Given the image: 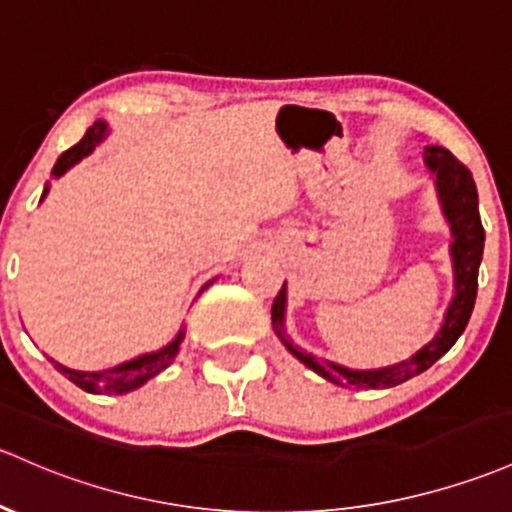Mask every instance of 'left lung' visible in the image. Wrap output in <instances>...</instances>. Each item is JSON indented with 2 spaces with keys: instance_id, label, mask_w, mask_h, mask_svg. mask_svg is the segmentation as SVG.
I'll use <instances>...</instances> for the list:
<instances>
[{
  "instance_id": "8db88e82",
  "label": "left lung",
  "mask_w": 512,
  "mask_h": 512,
  "mask_svg": "<svg viewBox=\"0 0 512 512\" xmlns=\"http://www.w3.org/2000/svg\"><path fill=\"white\" fill-rule=\"evenodd\" d=\"M425 166L434 175V190H437L439 207H442L444 219L452 232V244H449V254H452V271H454V295L449 302L447 312L439 332L427 342L422 349H417L410 359L398 361L393 366L383 368H349L334 361L317 359V356L307 354L285 332V310H288V288H280V293L273 300L271 320L273 332L278 334L285 349L302 361L307 368L320 373L324 381L337 383V386H356V388H393L400 383L410 381L417 373L427 371L434 361L442 359L449 349H452L456 339L469 324L471 310L476 302L478 290V266L483 258V234L481 214H478V192L476 183L471 178L469 168L461 166L459 161L442 146H427L425 148Z\"/></svg>"
}]
</instances>
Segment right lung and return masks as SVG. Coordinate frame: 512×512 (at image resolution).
I'll return each instance as SVG.
<instances>
[{"label":"right lung","mask_w":512,"mask_h":512,"mask_svg":"<svg viewBox=\"0 0 512 512\" xmlns=\"http://www.w3.org/2000/svg\"><path fill=\"white\" fill-rule=\"evenodd\" d=\"M109 136V126L107 122H102V119H97L95 124L87 129V134L82 136V139L75 144L73 148H68L65 153H60V158L56 161V166H53L51 175L53 178H60V175L68 173L70 168L78 166L82 158L90 156L92 151H95L97 146L102 144L104 139ZM48 190H51V183H46V188H43V195H41V202L46 200ZM214 278L210 280L207 285H212ZM202 288V290H205ZM200 290V293H202ZM185 339V327L178 329V334H175L173 339L166 346H161V349L156 351H146V354H139L134 356V359L124 361V364H117L112 368H102V371H75V368H68L63 364H58V361H53V366L58 368L60 373H63L68 381H73L75 386L87 390V393H131V390L141 388L146 381H151L153 376H158V373L163 371V368H168L173 364V359L178 356L180 351V344H183Z\"/></svg>","instance_id":"right-lung-1"}]
</instances>
